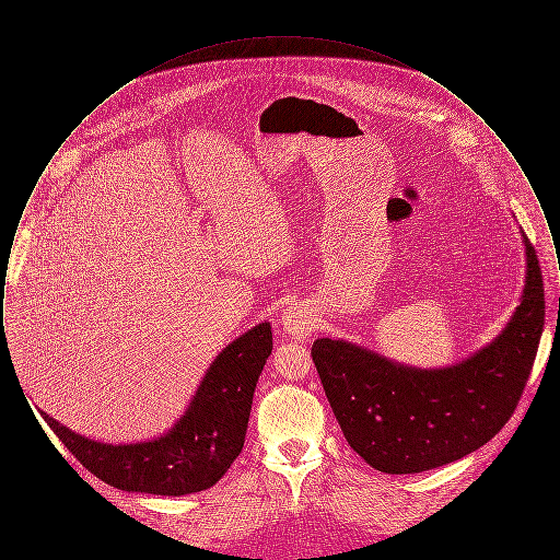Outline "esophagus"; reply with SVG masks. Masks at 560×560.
<instances>
[{
	"mask_svg": "<svg viewBox=\"0 0 560 560\" xmlns=\"http://www.w3.org/2000/svg\"><path fill=\"white\" fill-rule=\"evenodd\" d=\"M279 325H281V331H283L288 338H292V340H304V338L311 336V331H313V327H315V319H313V315L308 313V308L295 304V306L285 308L283 317L279 319Z\"/></svg>",
	"mask_w": 560,
	"mask_h": 560,
	"instance_id": "1",
	"label": "esophagus"
}]
</instances>
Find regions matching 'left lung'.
<instances>
[{
  "label": "left lung",
  "mask_w": 560,
  "mask_h": 560,
  "mask_svg": "<svg viewBox=\"0 0 560 560\" xmlns=\"http://www.w3.org/2000/svg\"><path fill=\"white\" fill-rule=\"evenodd\" d=\"M525 288L506 327L447 368H411L348 340L319 338L313 361L352 452L386 475H416L477 452L506 427L544 331V281L532 241Z\"/></svg>",
  "instance_id": "1"
}]
</instances>
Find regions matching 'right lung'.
<instances>
[{"instance_id": "1", "label": "right lung", "mask_w": 560, "mask_h": 560, "mask_svg": "<svg viewBox=\"0 0 560 560\" xmlns=\"http://www.w3.org/2000/svg\"><path fill=\"white\" fill-rule=\"evenodd\" d=\"M272 352L270 323H258L213 359L176 424L155 439L103 443L44 420L92 475L110 487L153 495L206 491L237 459L258 377Z\"/></svg>"}]
</instances>
